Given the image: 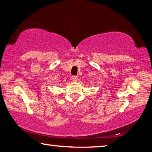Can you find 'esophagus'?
Instances as JSON below:
<instances>
[{"label": "esophagus", "instance_id": "obj_1", "mask_svg": "<svg viewBox=\"0 0 152 152\" xmlns=\"http://www.w3.org/2000/svg\"><path fill=\"white\" fill-rule=\"evenodd\" d=\"M72 79L73 81L76 82V81H77V79H78V76H75V75H73L72 76Z\"/></svg>", "mask_w": 152, "mask_h": 152}]
</instances>
